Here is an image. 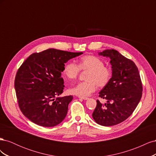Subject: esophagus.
Returning a JSON list of instances; mask_svg holds the SVG:
<instances>
[{
    "instance_id": "obj_1",
    "label": "esophagus",
    "mask_w": 156,
    "mask_h": 156,
    "mask_svg": "<svg viewBox=\"0 0 156 156\" xmlns=\"http://www.w3.org/2000/svg\"><path fill=\"white\" fill-rule=\"evenodd\" d=\"M79 98H81V99H83V100H88V98H87V97H81V96H79Z\"/></svg>"
}]
</instances>
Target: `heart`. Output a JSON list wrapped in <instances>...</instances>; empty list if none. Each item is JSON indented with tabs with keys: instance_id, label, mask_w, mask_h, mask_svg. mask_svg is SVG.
Masks as SVG:
<instances>
[{
	"instance_id": "heart-1",
	"label": "heart",
	"mask_w": 156,
	"mask_h": 156,
	"mask_svg": "<svg viewBox=\"0 0 156 156\" xmlns=\"http://www.w3.org/2000/svg\"><path fill=\"white\" fill-rule=\"evenodd\" d=\"M88 72L86 75L87 81L79 83L71 88V94L79 96L85 97L96 90V87L103 88L109 83L112 77L111 69L104 65L102 59L94 55H85L80 58L77 65L73 62L65 64L63 74L69 80L77 79L80 71Z\"/></svg>"
}]
</instances>
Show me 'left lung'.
Here are the masks:
<instances>
[{
  "instance_id": "left-lung-1",
  "label": "left lung",
  "mask_w": 156,
  "mask_h": 156,
  "mask_svg": "<svg viewBox=\"0 0 156 156\" xmlns=\"http://www.w3.org/2000/svg\"><path fill=\"white\" fill-rule=\"evenodd\" d=\"M100 55L111 58L112 75L99 97L105 99L103 104L98 100L92 113L97 124L111 126L126 120L135 111L143 94V84L135 64L115 49H107Z\"/></svg>"
}]
</instances>
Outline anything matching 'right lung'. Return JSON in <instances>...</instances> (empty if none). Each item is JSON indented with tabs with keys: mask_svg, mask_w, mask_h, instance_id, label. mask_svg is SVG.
<instances>
[{
	"mask_svg": "<svg viewBox=\"0 0 156 156\" xmlns=\"http://www.w3.org/2000/svg\"><path fill=\"white\" fill-rule=\"evenodd\" d=\"M83 53L49 49L30 55L18 69L14 87L22 113L34 123L53 127L65 119L72 96L63 92L64 64Z\"/></svg>",
	"mask_w": 156,
	"mask_h": 156,
	"instance_id": "obj_1",
	"label": "right lung"
}]
</instances>
